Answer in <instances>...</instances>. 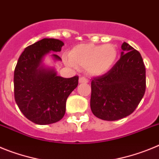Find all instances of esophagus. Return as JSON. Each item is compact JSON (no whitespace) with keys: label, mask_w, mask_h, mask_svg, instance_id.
<instances>
[{"label":"esophagus","mask_w":159,"mask_h":159,"mask_svg":"<svg viewBox=\"0 0 159 159\" xmlns=\"http://www.w3.org/2000/svg\"><path fill=\"white\" fill-rule=\"evenodd\" d=\"M79 82L80 83V84H86V83L88 82V80L85 78V77L81 76L80 77V79H79Z\"/></svg>","instance_id":"esophagus-1"}]
</instances>
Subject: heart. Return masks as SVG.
Returning <instances> with one entry per match:
<instances>
[{
  "label": "heart",
  "mask_w": 159,
  "mask_h": 159,
  "mask_svg": "<svg viewBox=\"0 0 159 159\" xmlns=\"http://www.w3.org/2000/svg\"><path fill=\"white\" fill-rule=\"evenodd\" d=\"M117 56V48L111 43L105 45L82 43L73 48L70 57L64 60L70 66L86 67L90 75H101L111 68Z\"/></svg>",
  "instance_id": "b5f03b06"
}]
</instances>
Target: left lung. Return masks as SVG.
I'll use <instances>...</instances> for the list:
<instances>
[{"mask_svg": "<svg viewBox=\"0 0 159 159\" xmlns=\"http://www.w3.org/2000/svg\"><path fill=\"white\" fill-rule=\"evenodd\" d=\"M121 57L110 71L92 80L94 116L115 121L133 113L146 91V68L137 50L123 42Z\"/></svg>", "mask_w": 159, "mask_h": 159, "instance_id": "obj_1", "label": "left lung"}]
</instances>
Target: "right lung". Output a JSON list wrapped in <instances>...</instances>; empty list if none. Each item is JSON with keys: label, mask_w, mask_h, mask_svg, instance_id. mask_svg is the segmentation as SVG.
Instances as JSON below:
<instances>
[{"label": "right lung", "mask_w": 159, "mask_h": 159, "mask_svg": "<svg viewBox=\"0 0 159 159\" xmlns=\"http://www.w3.org/2000/svg\"><path fill=\"white\" fill-rule=\"evenodd\" d=\"M64 44L57 39H42L25 49L15 67V101L24 116L36 124L60 121L65 114L67 97L78 85L77 75L63 78L57 75L54 68L42 64L46 55L60 52ZM52 57L61 60L58 55Z\"/></svg>", "instance_id": "obj_1"}]
</instances>
